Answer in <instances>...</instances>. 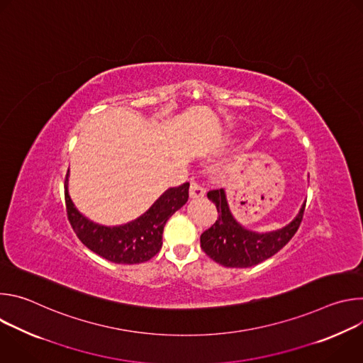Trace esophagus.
I'll return each mask as SVG.
<instances>
[{
  "label": "esophagus",
  "instance_id": "34e87169",
  "mask_svg": "<svg viewBox=\"0 0 363 363\" xmlns=\"http://www.w3.org/2000/svg\"><path fill=\"white\" fill-rule=\"evenodd\" d=\"M203 195H205V188L202 185H199L198 182L192 181L191 186H189V196L192 199H198V198H202Z\"/></svg>",
  "mask_w": 363,
  "mask_h": 363
}]
</instances>
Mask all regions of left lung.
<instances>
[{
  "instance_id": "obj_1",
  "label": "left lung",
  "mask_w": 363,
  "mask_h": 363,
  "mask_svg": "<svg viewBox=\"0 0 363 363\" xmlns=\"http://www.w3.org/2000/svg\"><path fill=\"white\" fill-rule=\"evenodd\" d=\"M208 198L217 205L218 220L201 234V248L216 263L234 269L252 267L281 250L296 234L304 211L303 203L287 225L269 233H257L245 228L234 218L225 189L210 191Z\"/></svg>"
}]
</instances>
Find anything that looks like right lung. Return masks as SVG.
Listing matches in <instances>:
<instances>
[{"instance_id":"right-lung-1","label":"right lung","mask_w":363,"mask_h":363,"mask_svg":"<svg viewBox=\"0 0 363 363\" xmlns=\"http://www.w3.org/2000/svg\"><path fill=\"white\" fill-rule=\"evenodd\" d=\"M189 184L167 189L150 208L122 225H101L83 216L69 195V172L65 198L69 221L79 240L97 255L116 264L145 263L162 247V233L169 217L188 201Z\"/></svg>"}]
</instances>
